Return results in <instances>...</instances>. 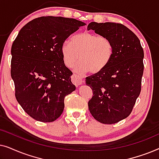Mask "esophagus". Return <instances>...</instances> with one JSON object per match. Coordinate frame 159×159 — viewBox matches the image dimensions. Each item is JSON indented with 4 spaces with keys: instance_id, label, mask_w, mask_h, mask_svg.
Here are the masks:
<instances>
[{
    "instance_id": "esophagus-1",
    "label": "esophagus",
    "mask_w": 159,
    "mask_h": 159,
    "mask_svg": "<svg viewBox=\"0 0 159 159\" xmlns=\"http://www.w3.org/2000/svg\"><path fill=\"white\" fill-rule=\"evenodd\" d=\"M71 81L74 84H75L76 86L80 85V84H82V77H80V75H77V74H74V75L71 76Z\"/></svg>"
}]
</instances>
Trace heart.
I'll return each instance as SVG.
<instances>
[{
	"label": "heart",
	"mask_w": 159,
	"mask_h": 159,
	"mask_svg": "<svg viewBox=\"0 0 159 159\" xmlns=\"http://www.w3.org/2000/svg\"><path fill=\"white\" fill-rule=\"evenodd\" d=\"M65 66L71 68L78 59L75 70L80 73L90 71L95 73L103 70L114 55V45L109 38L84 32L71 37L61 47Z\"/></svg>",
	"instance_id": "heart-1"
}]
</instances>
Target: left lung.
I'll use <instances>...</instances> for the list:
<instances>
[{"mask_svg": "<svg viewBox=\"0 0 159 159\" xmlns=\"http://www.w3.org/2000/svg\"><path fill=\"white\" fill-rule=\"evenodd\" d=\"M90 30L114 45L109 64L86 78L93 92L88 102L90 114L99 122L112 125L129 116L140 95L144 52L135 34L121 24L93 21L88 26Z\"/></svg>", "mask_w": 159, "mask_h": 159, "instance_id": "obj_1", "label": "left lung"}]
</instances>
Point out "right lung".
Here are the masks:
<instances>
[{
  "mask_svg": "<svg viewBox=\"0 0 159 159\" xmlns=\"http://www.w3.org/2000/svg\"><path fill=\"white\" fill-rule=\"evenodd\" d=\"M85 25L75 19L41 16L19 31L11 46V76L15 96L27 114L42 122L61 115L64 98L75 90L61 47L66 38Z\"/></svg>",
  "mask_w": 159,
  "mask_h": 159,
  "instance_id": "right-lung-1",
  "label": "right lung"
}]
</instances>
